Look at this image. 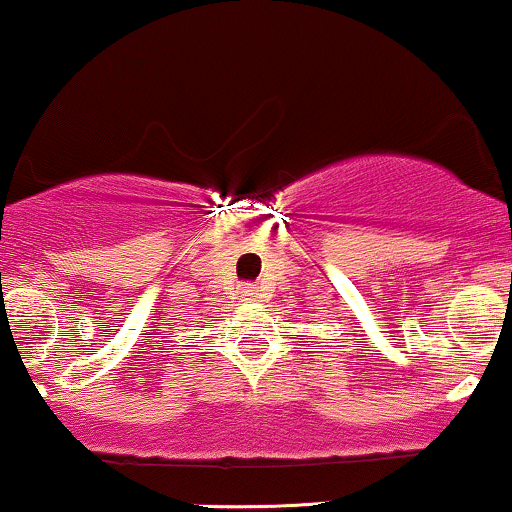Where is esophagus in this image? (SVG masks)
<instances>
[{
	"mask_svg": "<svg viewBox=\"0 0 512 512\" xmlns=\"http://www.w3.org/2000/svg\"><path fill=\"white\" fill-rule=\"evenodd\" d=\"M243 299H247V301L257 299V289H255V286H243Z\"/></svg>",
	"mask_w": 512,
	"mask_h": 512,
	"instance_id": "obj_1",
	"label": "esophagus"
}]
</instances>
